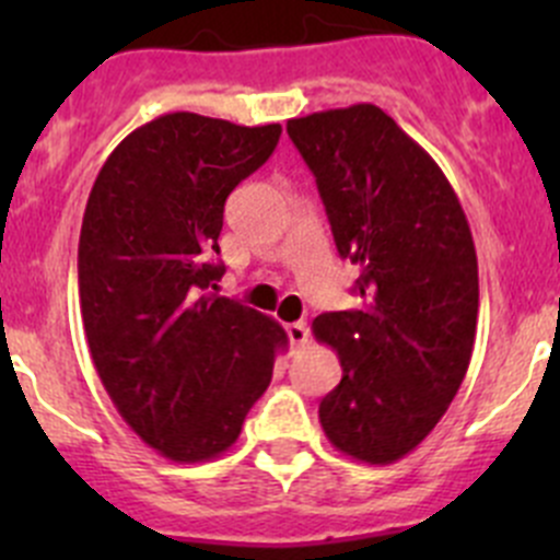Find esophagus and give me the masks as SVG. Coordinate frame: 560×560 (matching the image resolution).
Here are the masks:
<instances>
[{
	"mask_svg": "<svg viewBox=\"0 0 560 560\" xmlns=\"http://www.w3.org/2000/svg\"><path fill=\"white\" fill-rule=\"evenodd\" d=\"M287 336H290L292 347H303L308 341V325L306 322H290L287 325Z\"/></svg>",
	"mask_w": 560,
	"mask_h": 560,
	"instance_id": "esophagus-1",
	"label": "esophagus"
}]
</instances>
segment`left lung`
Segmentation results:
<instances>
[{"instance_id":"left-lung-1","label":"left lung","mask_w":560,"mask_h":560,"mask_svg":"<svg viewBox=\"0 0 560 560\" xmlns=\"http://www.w3.org/2000/svg\"><path fill=\"white\" fill-rule=\"evenodd\" d=\"M314 173L332 241L358 265V308L319 314L314 336L341 360L322 398L325 436L387 466L436 428L474 352L477 252L447 175L382 107L287 121Z\"/></svg>"}]
</instances>
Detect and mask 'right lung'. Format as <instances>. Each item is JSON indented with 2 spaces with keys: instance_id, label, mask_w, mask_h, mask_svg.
Returning <instances> with one entry per match:
<instances>
[{
  "instance_id": "1",
  "label": "right lung",
  "mask_w": 560,
  "mask_h": 560,
  "mask_svg": "<svg viewBox=\"0 0 560 560\" xmlns=\"http://www.w3.org/2000/svg\"><path fill=\"white\" fill-rule=\"evenodd\" d=\"M281 124L165 113L100 171L78 244V298L94 369L127 425L178 463L238 439L287 332L219 298L230 191L268 162Z\"/></svg>"
}]
</instances>
